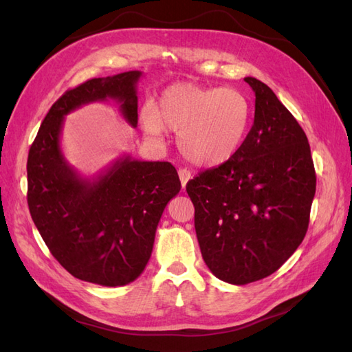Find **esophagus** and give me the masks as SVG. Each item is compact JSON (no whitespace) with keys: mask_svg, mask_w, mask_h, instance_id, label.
Masks as SVG:
<instances>
[{"mask_svg":"<svg viewBox=\"0 0 352 352\" xmlns=\"http://www.w3.org/2000/svg\"><path fill=\"white\" fill-rule=\"evenodd\" d=\"M177 173H179L180 184H182V188H185L186 184H188V180L190 179V172H189L188 168H179Z\"/></svg>","mask_w":352,"mask_h":352,"instance_id":"34e87169","label":"esophagus"}]
</instances>
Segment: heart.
I'll return each mask as SVG.
<instances>
[{
  "mask_svg": "<svg viewBox=\"0 0 352 352\" xmlns=\"http://www.w3.org/2000/svg\"><path fill=\"white\" fill-rule=\"evenodd\" d=\"M252 119V105L242 91L177 83L160 95L157 109L141 111L144 133L162 142L177 132L179 151L199 167H216L238 153Z\"/></svg>",
  "mask_w": 352,
  "mask_h": 352,
  "instance_id": "b5f03b06",
  "label": "heart"
}]
</instances>
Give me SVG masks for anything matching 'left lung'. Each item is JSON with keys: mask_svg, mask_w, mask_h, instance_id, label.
Instances as JSON below:
<instances>
[{"mask_svg": "<svg viewBox=\"0 0 352 352\" xmlns=\"http://www.w3.org/2000/svg\"><path fill=\"white\" fill-rule=\"evenodd\" d=\"M243 80L255 94L251 131L229 162L186 185L202 258L232 285L267 278L291 257L307 233L316 194L302 127L267 85Z\"/></svg>", "mask_w": 352, "mask_h": 352, "instance_id": "8db88e82", "label": "left lung"}]
</instances>
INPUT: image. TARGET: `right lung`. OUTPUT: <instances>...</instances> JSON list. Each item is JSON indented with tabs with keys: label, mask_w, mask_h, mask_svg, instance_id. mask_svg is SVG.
<instances>
[{
	"label": "right lung",
	"mask_w": 352,
	"mask_h": 352,
	"mask_svg": "<svg viewBox=\"0 0 352 352\" xmlns=\"http://www.w3.org/2000/svg\"><path fill=\"white\" fill-rule=\"evenodd\" d=\"M132 70L95 78L52 104L28 157V206L51 254L72 276L102 286L140 278L151 257L155 230L167 202L180 190L167 162L122 155L92 179L73 168L61 151L65 117L85 104L114 100L123 119L138 124Z\"/></svg>",
	"instance_id": "right-lung-1"
}]
</instances>
